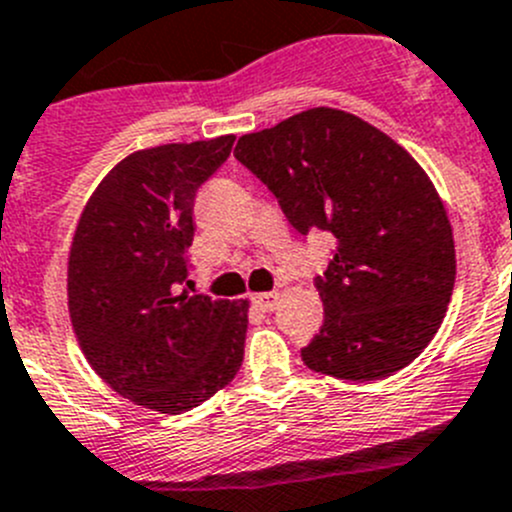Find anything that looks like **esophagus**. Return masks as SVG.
Segmentation results:
<instances>
[{"label": "esophagus", "mask_w": 512, "mask_h": 512, "mask_svg": "<svg viewBox=\"0 0 512 512\" xmlns=\"http://www.w3.org/2000/svg\"><path fill=\"white\" fill-rule=\"evenodd\" d=\"M251 301L259 306L261 311H274L276 301H279V294H276V291H266V294H253Z\"/></svg>", "instance_id": "esophagus-1"}]
</instances>
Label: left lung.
<instances>
[{
    "instance_id": "left-lung-1",
    "label": "left lung",
    "mask_w": 512,
    "mask_h": 512,
    "mask_svg": "<svg viewBox=\"0 0 512 512\" xmlns=\"http://www.w3.org/2000/svg\"><path fill=\"white\" fill-rule=\"evenodd\" d=\"M238 163L301 233L334 236L314 286L324 324L309 369L372 382L417 359L445 319L455 241L435 186L402 145L357 115L314 107L238 138Z\"/></svg>"
}]
</instances>
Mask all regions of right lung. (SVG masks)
Returning <instances> with one entry per match:
<instances>
[{
  "label": "right lung",
  "instance_id": "right-lung-1",
  "mask_svg": "<svg viewBox=\"0 0 512 512\" xmlns=\"http://www.w3.org/2000/svg\"><path fill=\"white\" fill-rule=\"evenodd\" d=\"M233 140L128 155L102 178L72 238L67 299L87 362L115 392L165 415L206 402L243 362L248 301L186 291L196 193Z\"/></svg>",
  "mask_w": 512,
  "mask_h": 512
}]
</instances>
